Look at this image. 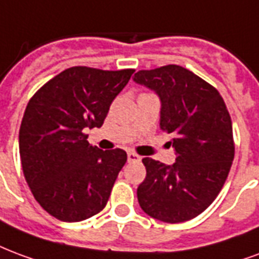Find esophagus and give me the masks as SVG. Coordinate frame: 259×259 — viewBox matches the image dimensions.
<instances>
[{"label": "esophagus", "instance_id": "esophagus-1", "mask_svg": "<svg viewBox=\"0 0 259 259\" xmlns=\"http://www.w3.org/2000/svg\"><path fill=\"white\" fill-rule=\"evenodd\" d=\"M127 160H129V162H140V160H141V156L130 151V152H127Z\"/></svg>", "mask_w": 259, "mask_h": 259}]
</instances>
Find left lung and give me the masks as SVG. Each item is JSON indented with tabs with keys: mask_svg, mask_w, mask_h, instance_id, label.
I'll list each match as a JSON object with an SVG mask.
<instances>
[{
	"mask_svg": "<svg viewBox=\"0 0 259 259\" xmlns=\"http://www.w3.org/2000/svg\"><path fill=\"white\" fill-rule=\"evenodd\" d=\"M133 81L160 100V130L170 133L173 164L144 158L140 207L168 224L192 220L214 202L231 170L235 145L227 105L215 88L181 66L141 70Z\"/></svg>",
	"mask_w": 259,
	"mask_h": 259,
	"instance_id": "8db88e82",
	"label": "left lung"
}]
</instances>
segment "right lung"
I'll list each match as a JSON object with an SVG mask.
<instances>
[{"instance_id":"obj_1","label":"right lung","mask_w":259,"mask_h":259,"mask_svg":"<svg viewBox=\"0 0 259 259\" xmlns=\"http://www.w3.org/2000/svg\"><path fill=\"white\" fill-rule=\"evenodd\" d=\"M133 72L71 67L28 101L19 132L23 173L35 200L57 220L83 221L108 202L127 155L93 147L86 132L103 124Z\"/></svg>"}]
</instances>
